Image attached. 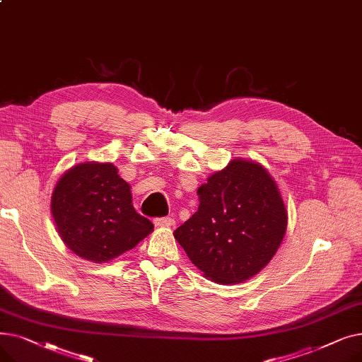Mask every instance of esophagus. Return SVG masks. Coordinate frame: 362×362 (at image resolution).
Wrapping results in <instances>:
<instances>
[{
  "instance_id": "esophagus-1",
  "label": "esophagus",
  "mask_w": 362,
  "mask_h": 362,
  "mask_svg": "<svg viewBox=\"0 0 362 362\" xmlns=\"http://www.w3.org/2000/svg\"><path fill=\"white\" fill-rule=\"evenodd\" d=\"M154 224L157 227H175L176 226V220L171 217H163V218H156Z\"/></svg>"
}]
</instances>
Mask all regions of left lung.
<instances>
[{"mask_svg":"<svg viewBox=\"0 0 362 362\" xmlns=\"http://www.w3.org/2000/svg\"><path fill=\"white\" fill-rule=\"evenodd\" d=\"M198 211L175 230L189 259L205 277L236 284L258 274L276 255L288 210L269 170L233 158L198 189Z\"/></svg>","mask_w":362,"mask_h":362,"instance_id":"obj_1","label":"left lung"}]
</instances>
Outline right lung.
Segmentation results:
<instances>
[{"mask_svg":"<svg viewBox=\"0 0 362 362\" xmlns=\"http://www.w3.org/2000/svg\"><path fill=\"white\" fill-rule=\"evenodd\" d=\"M51 214L67 248L90 262H108L144 240L154 224L138 214L130 185L112 163L85 161L57 182Z\"/></svg>","mask_w":362,"mask_h":362,"instance_id":"add662e5","label":"right lung"}]
</instances>
